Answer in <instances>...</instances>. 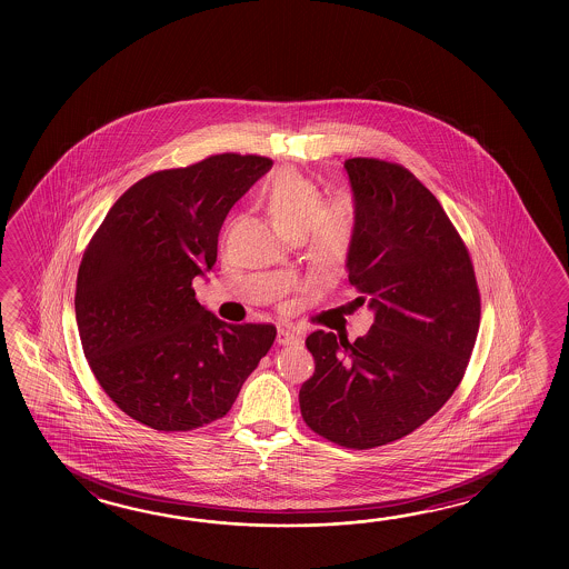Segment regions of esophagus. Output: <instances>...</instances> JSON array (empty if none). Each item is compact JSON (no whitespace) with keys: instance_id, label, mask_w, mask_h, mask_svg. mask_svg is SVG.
<instances>
[{"instance_id":"1","label":"esophagus","mask_w":569,"mask_h":569,"mask_svg":"<svg viewBox=\"0 0 569 569\" xmlns=\"http://www.w3.org/2000/svg\"><path fill=\"white\" fill-rule=\"evenodd\" d=\"M277 341H279L280 346H292V343H299V336L289 327H279Z\"/></svg>"}]
</instances>
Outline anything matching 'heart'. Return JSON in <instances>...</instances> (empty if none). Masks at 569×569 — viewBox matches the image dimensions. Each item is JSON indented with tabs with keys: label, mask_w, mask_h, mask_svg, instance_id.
<instances>
[{
	"label": "heart",
	"mask_w": 569,
	"mask_h": 569,
	"mask_svg": "<svg viewBox=\"0 0 569 569\" xmlns=\"http://www.w3.org/2000/svg\"><path fill=\"white\" fill-rule=\"evenodd\" d=\"M264 199L270 218L284 236L301 238L307 231L315 267H329L343 254L350 236L348 216L343 207H321V193L313 181L284 170L268 184Z\"/></svg>",
	"instance_id": "heart-1"
}]
</instances>
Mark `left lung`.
<instances>
[{
    "instance_id": "1",
    "label": "left lung",
    "mask_w": 569,
    "mask_h": 569,
    "mask_svg": "<svg viewBox=\"0 0 569 569\" xmlns=\"http://www.w3.org/2000/svg\"><path fill=\"white\" fill-rule=\"evenodd\" d=\"M356 301L375 311L356 341L313 331L315 372L299 392L305 423L351 449L387 446L431 419L453 395L480 327L472 260L436 194L411 170L350 158Z\"/></svg>"
}]
</instances>
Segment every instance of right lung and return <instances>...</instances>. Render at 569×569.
<instances>
[{
	"instance_id": "obj_1",
	"label": "right lung",
	"mask_w": 569,
	"mask_h": 569,
	"mask_svg": "<svg viewBox=\"0 0 569 569\" xmlns=\"http://www.w3.org/2000/svg\"><path fill=\"white\" fill-rule=\"evenodd\" d=\"M272 167L216 154L132 184L93 233L77 274L74 315L87 362L118 409L174 433L221 419L277 338L233 326L194 299L218 260L233 203Z\"/></svg>"
}]
</instances>
